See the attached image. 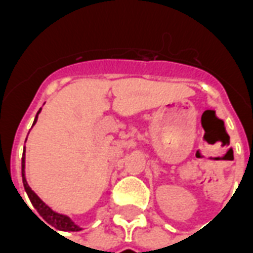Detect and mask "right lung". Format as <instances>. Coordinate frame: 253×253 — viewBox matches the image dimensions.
Returning <instances> with one entry per match:
<instances>
[{"label": "right lung", "instance_id": "1", "mask_svg": "<svg viewBox=\"0 0 253 253\" xmlns=\"http://www.w3.org/2000/svg\"><path fill=\"white\" fill-rule=\"evenodd\" d=\"M42 108L38 111V114L35 116V121H34V125L38 122V116L41 114ZM21 176H23V184H24V190L27 192V195L30 198L32 206L35 207L36 211L41 214V217L46 221L48 225H51L52 228L58 229V230H62V232H80L83 228H80L77 223L73 221L72 218L69 215H65V214H61V212H57L52 210L51 207L46 205L44 202L42 201L41 198L38 196L35 191L32 190L28 184V181L25 179V146L24 152H23V159H21ZM50 228V226H48Z\"/></svg>", "mask_w": 253, "mask_h": 253}]
</instances>
